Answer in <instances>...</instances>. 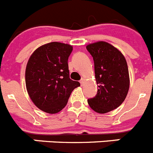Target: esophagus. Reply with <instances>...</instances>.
<instances>
[{"instance_id": "1", "label": "esophagus", "mask_w": 153, "mask_h": 153, "mask_svg": "<svg viewBox=\"0 0 153 153\" xmlns=\"http://www.w3.org/2000/svg\"><path fill=\"white\" fill-rule=\"evenodd\" d=\"M84 81H85V79H83V78H82V79H80V81H79V83H80L81 86H83V83H84Z\"/></svg>"}]
</instances>
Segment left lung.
I'll use <instances>...</instances> for the list:
<instances>
[{"label": "left lung", "instance_id": "8db88e82", "mask_svg": "<svg viewBox=\"0 0 153 153\" xmlns=\"http://www.w3.org/2000/svg\"><path fill=\"white\" fill-rule=\"evenodd\" d=\"M86 49L93 58L95 78L99 85L97 96L87 102L97 113H108L123 103L129 91L126 60L122 53L107 42L88 44Z\"/></svg>", "mask_w": 153, "mask_h": 153}]
</instances>
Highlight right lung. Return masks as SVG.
<instances>
[{
	"instance_id": "1",
	"label": "right lung",
	"mask_w": 153,
	"mask_h": 153,
	"mask_svg": "<svg viewBox=\"0 0 153 153\" xmlns=\"http://www.w3.org/2000/svg\"><path fill=\"white\" fill-rule=\"evenodd\" d=\"M73 47L51 42L40 46L31 54L25 71L28 95L37 108L51 114L67 105L73 90L80 86L70 78L68 58Z\"/></svg>"
}]
</instances>
